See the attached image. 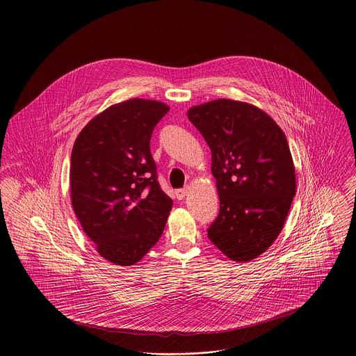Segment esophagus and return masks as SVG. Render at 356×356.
I'll list each match as a JSON object with an SVG mask.
<instances>
[{
	"label": "esophagus",
	"mask_w": 356,
	"mask_h": 356,
	"mask_svg": "<svg viewBox=\"0 0 356 356\" xmlns=\"http://www.w3.org/2000/svg\"><path fill=\"white\" fill-rule=\"evenodd\" d=\"M186 195H188V188H184V189H179L175 192V196L178 200H184L186 197Z\"/></svg>",
	"instance_id": "34e87169"
}]
</instances>
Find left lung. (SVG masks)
Masks as SVG:
<instances>
[{
  "mask_svg": "<svg viewBox=\"0 0 356 356\" xmlns=\"http://www.w3.org/2000/svg\"><path fill=\"white\" fill-rule=\"evenodd\" d=\"M188 118L211 149L220 200L208 238L229 259L250 261L275 241L296 193L286 137L248 102H205L192 106Z\"/></svg>",
  "mask_w": 356,
  "mask_h": 356,
  "instance_id": "8db88e82",
  "label": "left lung"
}]
</instances>
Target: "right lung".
I'll use <instances>...</instances> for the list:
<instances>
[{"label": "right lung", "mask_w": 356, "mask_h": 356, "mask_svg": "<svg viewBox=\"0 0 356 356\" xmlns=\"http://www.w3.org/2000/svg\"><path fill=\"white\" fill-rule=\"evenodd\" d=\"M170 111L131 99L111 105L79 133L71 153L74 212L104 259L133 266L159 241L172 200L157 182L151 137Z\"/></svg>", "instance_id": "1"}]
</instances>
